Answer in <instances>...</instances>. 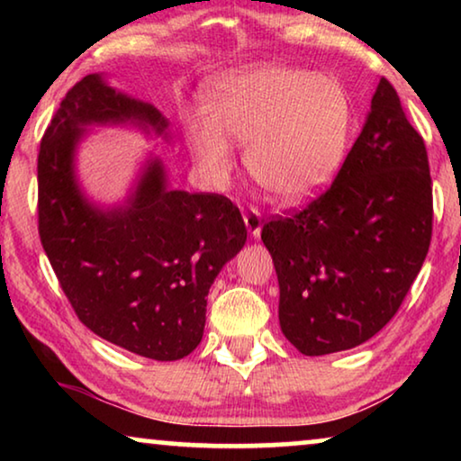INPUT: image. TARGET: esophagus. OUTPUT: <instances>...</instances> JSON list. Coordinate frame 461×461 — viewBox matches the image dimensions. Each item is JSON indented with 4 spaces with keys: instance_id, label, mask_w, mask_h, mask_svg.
I'll list each match as a JSON object with an SVG mask.
<instances>
[{
    "instance_id": "1",
    "label": "esophagus",
    "mask_w": 461,
    "mask_h": 461,
    "mask_svg": "<svg viewBox=\"0 0 461 461\" xmlns=\"http://www.w3.org/2000/svg\"><path fill=\"white\" fill-rule=\"evenodd\" d=\"M244 223L252 238H260V230H262V215L256 207H249L244 212Z\"/></svg>"
}]
</instances>
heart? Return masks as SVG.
Instances as JSON below:
<instances>
[{
	"label": "heart",
	"mask_w": 461,
	"mask_h": 461,
	"mask_svg": "<svg viewBox=\"0 0 461 461\" xmlns=\"http://www.w3.org/2000/svg\"><path fill=\"white\" fill-rule=\"evenodd\" d=\"M205 101L207 113L185 120L201 168L228 181L233 140L246 146L249 176L280 201H301L330 181L354 123L352 97L335 77L270 62L217 77Z\"/></svg>",
	"instance_id": "b5f03b06"
}]
</instances>
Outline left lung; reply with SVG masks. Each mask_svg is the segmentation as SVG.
<instances>
[{"label":"left lung","mask_w":461,"mask_h":461,"mask_svg":"<svg viewBox=\"0 0 461 461\" xmlns=\"http://www.w3.org/2000/svg\"><path fill=\"white\" fill-rule=\"evenodd\" d=\"M431 231L427 148L382 77L331 186L262 228L278 276L285 338L305 356L368 341L402 305Z\"/></svg>","instance_id":"left-lung-1"}]
</instances>
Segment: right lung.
<instances>
[{
  "instance_id": "obj_1",
  "label": "right lung",
  "mask_w": 461,
  "mask_h": 461,
  "mask_svg": "<svg viewBox=\"0 0 461 461\" xmlns=\"http://www.w3.org/2000/svg\"><path fill=\"white\" fill-rule=\"evenodd\" d=\"M134 122L156 134L167 120L99 75L62 97L38 150V233L62 293L93 333L158 362L189 356L205 330L207 293L246 244L240 209L217 193L167 186L152 160L126 207H93L73 173L89 123Z\"/></svg>"
}]
</instances>
